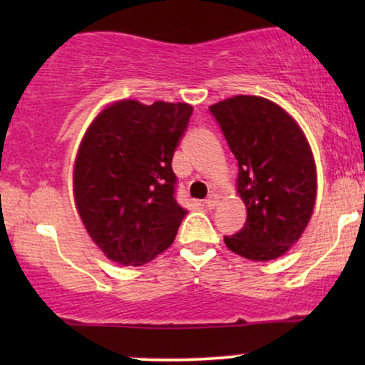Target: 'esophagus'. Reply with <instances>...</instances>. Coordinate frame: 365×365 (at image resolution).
<instances>
[{"instance_id":"1","label":"esophagus","mask_w":365,"mask_h":365,"mask_svg":"<svg viewBox=\"0 0 365 365\" xmlns=\"http://www.w3.org/2000/svg\"><path fill=\"white\" fill-rule=\"evenodd\" d=\"M217 202H220V197H217L216 194H211L206 200H204V206H206L207 209H215L217 206Z\"/></svg>"}]
</instances>
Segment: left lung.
I'll use <instances>...</instances> for the list:
<instances>
[{
    "label": "left lung",
    "instance_id": "8db88e82",
    "mask_svg": "<svg viewBox=\"0 0 365 365\" xmlns=\"http://www.w3.org/2000/svg\"><path fill=\"white\" fill-rule=\"evenodd\" d=\"M209 110L238 161L237 194L247 209L245 226L225 244L250 261L282 257L302 237L316 204L307 137L290 113L261 96H233Z\"/></svg>",
    "mask_w": 365,
    "mask_h": 365
}]
</instances>
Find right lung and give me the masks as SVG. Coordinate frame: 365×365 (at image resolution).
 I'll return each instance as SVG.
<instances>
[{
    "label": "right lung",
    "instance_id": "1",
    "mask_svg": "<svg viewBox=\"0 0 365 365\" xmlns=\"http://www.w3.org/2000/svg\"><path fill=\"white\" fill-rule=\"evenodd\" d=\"M194 108L120 99L96 115L73 163V199L99 250L142 266L173 244L187 211L175 200L171 159Z\"/></svg>",
    "mask_w": 365,
    "mask_h": 365
}]
</instances>
